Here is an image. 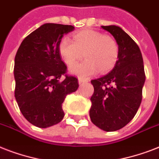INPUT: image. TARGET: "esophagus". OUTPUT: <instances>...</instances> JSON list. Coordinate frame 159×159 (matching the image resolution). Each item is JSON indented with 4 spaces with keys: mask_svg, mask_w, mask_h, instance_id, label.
Masks as SVG:
<instances>
[{
    "mask_svg": "<svg viewBox=\"0 0 159 159\" xmlns=\"http://www.w3.org/2000/svg\"><path fill=\"white\" fill-rule=\"evenodd\" d=\"M87 80L84 79V78H82V77H78V83L80 85L83 84V83H87Z\"/></svg>",
    "mask_w": 159,
    "mask_h": 159,
    "instance_id": "esophagus-1",
    "label": "esophagus"
}]
</instances>
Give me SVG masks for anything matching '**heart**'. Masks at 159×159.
<instances>
[{
  "mask_svg": "<svg viewBox=\"0 0 159 159\" xmlns=\"http://www.w3.org/2000/svg\"><path fill=\"white\" fill-rule=\"evenodd\" d=\"M58 51L62 61L69 66L84 54L86 60L72 66L69 72L86 78L99 70L102 72L111 70L118 58L119 48L111 36L93 30H84L75 34L72 41L63 37L58 44Z\"/></svg>",
  "mask_w": 159,
  "mask_h": 159,
  "instance_id": "b5f03b06",
  "label": "heart"
}]
</instances>
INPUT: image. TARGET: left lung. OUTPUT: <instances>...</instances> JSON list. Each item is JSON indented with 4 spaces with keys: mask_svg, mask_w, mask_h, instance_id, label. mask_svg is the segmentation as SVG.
<instances>
[{
    "mask_svg": "<svg viewBox=\"0 0 159 159\" xmlns=\"http://www.w3.org/2000/svg\"><path fill=\"white\" fill-rule=\"evenodd\" d=\"M118 44V60L108 74L92 80L90 118L102 130L116 131L134 118L145 82L143 61L137 43L119 26H102Z\"/></svg>",
    "mask_w": 159,
    "mask_h": 159,
    "instance_id": "8db88e82",
    "label": "left lung"
}]
</instances>
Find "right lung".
I'll use <instances>...</instances> for the list:
<instances>
[{"label": "right lung", "instance_id": "add662e5", "mask_svg": "<svg viewBox=\"0 0 159 159\" xmlns=\"http://www.w3.org/2000/svg\"><path fill=\"white\" fill-rule=\"evenodd\" d=\"M73 30L72 25H42L22 41L16 53V100L25 118L39 128H48L62 120L65 97L78 88L75 77L65 76L61 79L67 67L58 51L63 35Z\"/></svg>", "mask_w": 159, "mask_h": 159}]
</instances>
